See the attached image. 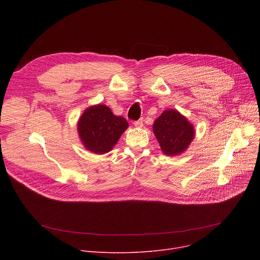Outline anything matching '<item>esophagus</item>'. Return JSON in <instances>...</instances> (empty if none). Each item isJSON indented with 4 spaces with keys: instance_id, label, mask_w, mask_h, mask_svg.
<instances>
[{
    "instance_id": "34e87169",
    "label": "esophagus",
    "mask_w": 260,
    "mask_h": 260,
    "mask_svg": "<svg viewBox=\"0 0 260 260\" xmlns=\"http://www.w3.org/2000/svg\"><path fill=\"white\" fill-rule=\"evenodd\" d=\"M134 125H135L136 127H142V126H143V119L135 121V122H134Z\"/></svg>"
}]
</instances>
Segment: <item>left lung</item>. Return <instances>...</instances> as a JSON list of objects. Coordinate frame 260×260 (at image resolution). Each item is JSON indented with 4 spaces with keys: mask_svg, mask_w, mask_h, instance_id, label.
I'll list each match as a JSON object with an SVG mask.
<instances>
[{
    "mask_svg": "<svg viewBox=\"0 0 260 260\" xmlns=\"http://www.w3.org/2000/svg\"><path fill=\"white\" fill-rule=\"evenodd\" d=\"M154 134L162 152L169 156L183 153L194 139V127L177 111H166L153 125Z\"/></svg>",
    "mask_w": 260,
    "mask_h": 260,
    "instance_id": "obj_1",
    "label": "left lung"
}]
</instances>
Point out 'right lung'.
<instances>
[{"mask_svg":"<svg viewBox=\"0 0 260 260\" xmlns=\"http://www.w3.org/2000/svg\"><path fill=\"white\" fill-rule=\"evenodd\" d=\"M128 127L123 117L115 116L106 105L87 108L78 123L79 136L84 146L95 154L111 151L121 135Z\"/></svg>","mask_w":260,"mask_h":260,"instance_id":"obj_1","label":"right lung"}]
</instances>
